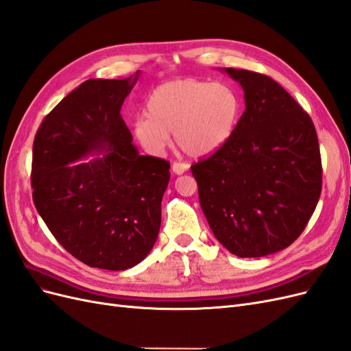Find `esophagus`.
Instances as JSON below:
<instances>
[{"label": "esophagus", "instance_id": "obj_1", "mask_svg": "<svg viewBox=\"0 0 351 351\" xmlns=\"http://www.w3.org/2000/svg\"><path fill=\"white\" fill-rule=\"evenodd\" d=\"M171 169H173V173H176V174H183V173H186L187 169H189V164H186V162H174Z\"/></svg>", "mask_w": 351, "mask_h": 351}]
</instances>
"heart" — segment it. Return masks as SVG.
<instances>
[{
    "mask_svg": "<svg viewBox=\"0 0 351 351\" xmlns=\"http://www.w3.org/2000/svg\"><path fill=\"white\" fill-rule=\"evenodd\" d=\"M241 112L237 90L227 83L196 79L167 82L158 86L146 104V114L134 121V136L152 155L171 145L193 156L217 152L234 133Z\"/></svg>",
    "mask_w": 351,
    "mask_h": 351,
    "instance_id": "heart-1",
    "label": "heart"
}]
</instances>
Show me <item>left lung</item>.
Wrapping results in <instances>:
<instances>
[{
    "mask_svg": "<svg viewBox=\"0 0 351 351\" xmlns=\"http://www.w3.org/2000/svg\"><path fill=\"white\" fill-rule=\"evenodd\" d=\"M246 110L230 141L190 169L217 240L240 258L289 247L309 222L322 190L313 121L267 74L226 69Z\"/></svg>",
    "mask_w": 351,
    "mask_h": 351,
    "instance_id": "obj_1",
    "label": "left lung"
}]
</instances>
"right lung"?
I'll return each instance as SVG.
<instances>
[{"label": "right lung", "instance_id": "right-lung-1", "mask_svg": "<svg viewBox=\"0 0 351 351\" xmlns=\"http://www.w3.org/2000/svg\"><path fill=\"white\" fill-rule=\"evenodd\" d=\"M137 74L83 82L45 117L34 141L36 210L61 246L92 268L134 267L161 227L169 162L139 155L120 115ZM102 149V157L75 162Z\"/></svg>", "mask_w": 351, "mask_h": 351}]
</instances>
